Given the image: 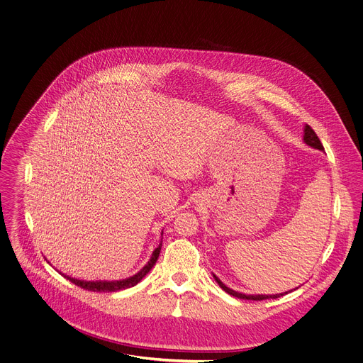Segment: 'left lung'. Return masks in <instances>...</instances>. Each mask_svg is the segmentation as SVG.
Returning a JSON list of instances; mask_svg holds the SVG:
<instances>
[{"label":"left lung","instance_id":"8db88e82","mask_svg":"<svg viewBox=\"0 0 363 363\" xmlns=\"http://www.w3.org/2000/svg\"><path fill=\"white\" fill-rule=\"evenodd\" d=\"M303 140H304V143L306 145H308V146H312V147H315V149H319V150H325V147H323V145H322V142H320V139L318 138V135L315 133V130L310 128L308 125H306L304 126V136H303ZM214 276V279H216V281L220 284V287L225 291V293H228V294H231V296H234V297H237V298H244V300H266V298H277V297H281V296H284V294H287V293H290V291H286V293H280V294H244V293H238V291H234L233 289H230V287H227L216 274H213Z\"/></svg>","mask_w":363,"mask_h":363}]
</instances>
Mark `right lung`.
I'll return each mask as SVG.
<instances>
[{
  "label": "right lung",
  "instance_id": "right-lung-1",
  "mask_svg": "<svg viewBox=\"0 0 363 363\" xmlns=\"http://www.w3.org/2000/svg\"><path fill=\"white\" fill-rule=\"evenodd\" d=\"M161 247H162V242L158 245V248H155V251L152 252V257L150 260L147 262V264L139 272L136 273L135 276L129 277V279H125V280H116V281H84V280H77V279H72L69 276H65L67 280H70L73 284L84 289V290H90V291H119V290H125V289H129V287H133L136 286L149 272L150 269L155 266V263H157L158 257H160V252H161Z\"/></svg>",
  "mask_w": 363,
  "mask_h": 363
}]
</instances>
